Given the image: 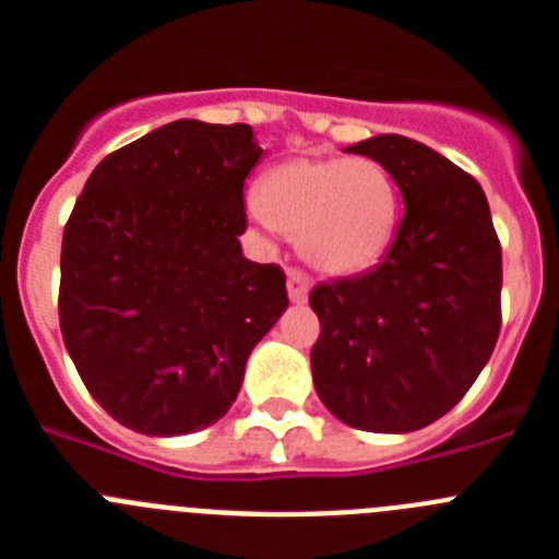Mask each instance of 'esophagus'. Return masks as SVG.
<instances>
[{
    "mask_svg": "<svg viewBox=\"0 0 559 559\" xmlns=\"http://www.w3.org/2000/svg\"><path fill=\"white\" fill-rule=\"evenodd\" d=\"M308 294H310V280L302 274V271L290 269L288 271V299L294 305H305L308 302Z\"/></svg>",
    "mask_w": 559,
    "mask_h": 559,
    "instance_id": "1",
    "label": "esophagus"
}]
</instances>
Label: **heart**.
<instances>
[{"instance_id":"1","label":"heart","mask_w":559,"mask_h":559,"mask_svg":"<svg viewBox=\"0 0 559 559\" xmlns=\"http://www.w3.org/2000/svg\"><path fill=\"white\" fill-rule=\"evenodd\" d=\"M257 201V226L296 237L305 263L328 276L372 269L400 215L394 176L372 156H296L265 173Z\"/></svg>"}]
</instances>
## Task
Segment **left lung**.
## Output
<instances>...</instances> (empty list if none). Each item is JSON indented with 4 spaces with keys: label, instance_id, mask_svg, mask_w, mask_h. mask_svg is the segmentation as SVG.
Instances as JSON below:
<instances>
[{
    "label": "left lung",
    "instance_id": "8db88e82",
    "mask_svg": "<svg viewBox=\"0 0 559 559\" xmlns=\"http://www.w3.org/2000/svg\"><path fill=\"white\" fill-rule=\"evenodd\" d=\"M394 176L403 221L372 271L310 290L313 386L347 426L408 433L451 412L501 330V243L473 176L397 133L349 145Z\"/></svg>",
    "mask_w": 559,
    "mask_h": 559
}]
</instances>
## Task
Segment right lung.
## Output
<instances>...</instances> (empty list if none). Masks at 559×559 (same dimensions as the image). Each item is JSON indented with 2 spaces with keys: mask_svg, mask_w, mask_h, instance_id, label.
<instances>
[{
  "mask_svg": "<svg viewBox=\"0 0 559 559\" xmlns=\"http://www.w3.org/2000/svg\"><path fill=\"white\" fill-rule=\"evenodd\" d=\"M260 156L251 126L176 120L108 153L75 201L61 246L63 344L131 431L218 423L288 308L283 269L240 249L243 181Z\"/></svg>",
  "mask_w": 559,
  "mask_h": 559,
  "instance_id": "right-lung-1",
  "label": "right lung"
}]
</instances>
